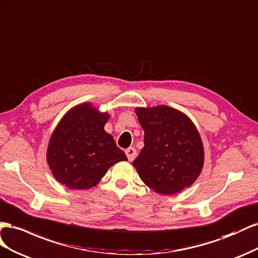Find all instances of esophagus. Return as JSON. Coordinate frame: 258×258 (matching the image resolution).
I'll use <instances>...</instances> for the list:
<instances>
[{
	"label": "esophagus",
	"instance_id": "1",
	"mask_svg": "<svg viewBox=\"0 0 258 258\" xmlns=\"http://www.w3.org/2000/svg\"><path fill=\"white\" fill-rule=\"evenodd\" d=\"M125 153H126V157H127L128 161H131V162L133 161L137 156V151L135 148H133V147H130V148L125 150Z\"/></svg>",
	"mask_w": 258,
	"mask_h": 258
}]
</instances>
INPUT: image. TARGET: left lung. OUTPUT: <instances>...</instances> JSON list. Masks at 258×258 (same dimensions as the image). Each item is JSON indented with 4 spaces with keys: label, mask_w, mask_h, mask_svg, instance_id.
I'll list each match as a JSON object with an SVG mask.
<instances>
[{
    "label": "left lung",
    "mask_w": 258,
    "mask_h": 258,
    "mask_svg": "<svg viewBox=\"0 0 258 258\" xmlns=\"http://www.w3.org/2000/svg\"><path fill=\"white\" fill-rule=\"evenodd\" d=\"M145 146L133 165L141 179L160 195L192 185L204 163L200 134L189 117L167 106L136 108Z\"/></svg>",
    "instance_id": "1"
}]
</instances>
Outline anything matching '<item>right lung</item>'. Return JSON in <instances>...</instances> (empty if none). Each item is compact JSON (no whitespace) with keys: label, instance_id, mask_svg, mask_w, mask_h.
I'll return each mask as SVG.
<instances>
[{"label":"right lung","instance_id":"add662e5","mask_svg":"<svg viewBox=\"0 0 258 258\" xmlns=\"http://www.w3.org/2000/svg\"><path fill=\"white\" fill-rule=\"evenodd\" d=\"M109 113L91 102L66 113L50 136L46 159L54 177L70 189L96 186L107 171L127 158L104 130Z\"/></svg>","mask_w":258,"mask_h":258}]
</instances>
